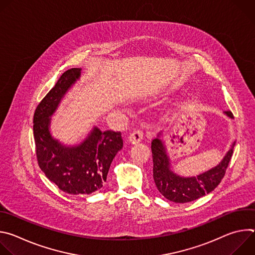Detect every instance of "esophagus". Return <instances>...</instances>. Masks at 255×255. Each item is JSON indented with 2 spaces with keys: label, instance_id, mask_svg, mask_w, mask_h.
<instances>
[{
  "label": "esophagus",
  "instance_id": "obj_1",
  "mask_svg": "<svg viewBox=\"0 0 255 255\" xmlns=\"http://www.w3.org/2000/svg\"><path fill=\"white\" fill-rule=\"evenodd\" d=\"M143 138V132L140 129H136L135 131H133L130 135H129V141L132 144H136L139 141H141Z\"/></svg>",
  "mask_w": 255,
  "mask_h": 255
}]
</instances>
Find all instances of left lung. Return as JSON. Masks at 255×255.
Listing matches in <instances>:
<instances>
[{"mask_svg":"<svg viewBox=\"0 0 255 255\" xmlns=\"http://www.w3.org/2000/svg\"><path fill=\"white\" fill-rule=\"evenodd\" d=\"M225 114L233 118L231 112L227 111ZM234 145L235 142H233L230 150L217 166L197 176L184 177L177 175L170 169L169 157L166 153L164 144L158 135L157 138L151 141L153 178L158 192L168 201L174 203L192 202L211 193L221 183L225 175L233 154Z\"/></svg>","mask_w":255,"mask_h":255,"instance_id":"obj_1","label":"left lung"}]
</instances>
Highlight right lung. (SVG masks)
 Here are the masks:
<instances>
[{
  "label": "right lung",
  "mask_w": 255,
  "mask_h": 255,
  "mask_svg": "<svg viewBox=\"0 0 255 255\" xmlns=\"http://www.w3.org/2000/svg\"><path fill=\"white\" fill-rule=\"evenodd\" d=\"M81 77V68H70L36 108L33 133L38 165L46 177L69 195H90L103 187L110 165L123 147L121 132L94 127L76 146H65L49 131L50 118L62 97Z\"/></svg>",
  "instance_id": "obj_1"
}]
</instances>
